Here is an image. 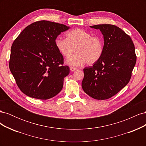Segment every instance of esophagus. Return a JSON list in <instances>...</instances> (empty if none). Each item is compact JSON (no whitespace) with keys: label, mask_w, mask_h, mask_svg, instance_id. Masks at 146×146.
Returning a JSON list of instances; mask_svg holds the SVG:
<instances>
[{"label":"esophagus","mask_w":146,"mask_h":146,"mask_svg":"<svg viewBox=\"0 0 146 146\" xmlns=\"http://www.w3.org/2000/svg\"><path fill=\"white\" fill-rule=\"evenodd\" d=\"M70 70H71L72 72H73V71H75V70H77V68H74V67H70Z\"/></svg>","instance_id":"obj_1"}]
</instances>
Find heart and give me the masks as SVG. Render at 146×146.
Returning a JSON list of instances; mask_svg holds the SVG:
<instances>
[{
    "label": "heart",
    "mask_w": 146,
    "mask_h": 146,
    "mask_svg": "<svg viewBox=\"0 0 146 146\" xmlns=\"http://www.w3.org/2000/svg\"><path fill=\"white\" fill-rule=\"evenodd\" d=\"M66 38L57 37L55 40L56 49L64 58H69L76 49V54L66 60L70 66H81L87 63L93 64L101 58L104 42L98 36H92L86 30L76 29L66 33Z\"/></svg>",
    "instance_id": "obj_1"
}]
</instances>
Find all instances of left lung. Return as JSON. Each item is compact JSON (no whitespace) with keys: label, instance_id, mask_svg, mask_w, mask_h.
Here are the masks:
<instances>
[{"label":"left lung","instance_id":"obj_1","mask_svg":"<svg viewBox=\"0 0 146 146\" xmlns=\"http://www.w3.org/2000/svg\"><path fill=\"white\" fill-rule=\"evenodd\" d=\"M100 30L104 36V52L92 66L83 69V91L91 98L105 100L111 98L129 82L136 61L131 38L111 24L90 26Z\"/></svg>","mask_w":146,"mask_h":146}]
</instances>
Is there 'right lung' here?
<instances>
[{"label": "right lung", "mask_w": 146, "mask_h": 146, "mask_svg": "<svg viewBox=\"0 0 146 146\" xmlns=\"http://www.w3.org/2000/svg\"><path fill=\"white\" fill-rule=\"evenodd\" d=\"M69 29L64 24L47 21L25 27L13 42L9 62L10 71L21 91L30 98L46 100L58 94L69 68L55 40Z\"/></svg>", "instance_id": "add662e5"}]
</instances>
